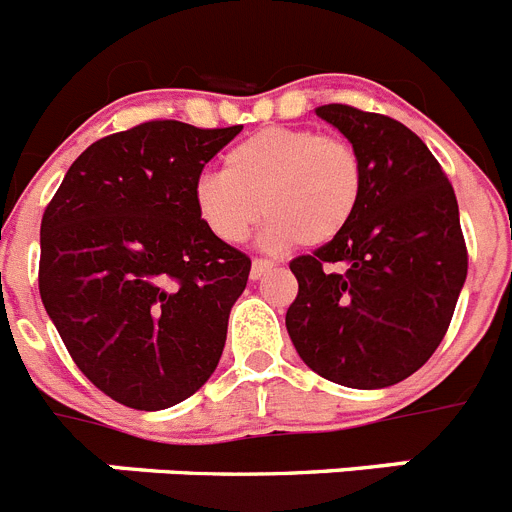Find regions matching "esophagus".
Masks as SVG:
<instances>
[{"instance_id": "esophagus-1", "label": "esophagus", "mask_w": 512, "mask_h": 512, "mask_svg": "<svg viewBox=\"0 0 512 512\" xmlns=\"http://www.w3.org/2000/svg\"><path fill=\"white\" fill-rule=\"evenodd\" d=\"M272 266H274V261H269V259H253L251 279H261L266 272H269V269H272Z\"/></svg>"}]
</instances>
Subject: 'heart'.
Masks as SVG:
<instances>
[{"label":"heart","instance_id":"heart-1","mask_svg":"<svg viewBox=\"0 0 512 512\" xmlns=\"http://www.w3.org/2000/svg\"><path fill=\"white\" fill-rule=\"evenodd\" d=\"M360 194V155L347 139L290 126L235 144L222 173H204L191 191L196 214L227 246L243 243L264 214L269 248L326 246L347 230Z\"/></svg>","mask_w":512,"mask_h":512}]
</instances>
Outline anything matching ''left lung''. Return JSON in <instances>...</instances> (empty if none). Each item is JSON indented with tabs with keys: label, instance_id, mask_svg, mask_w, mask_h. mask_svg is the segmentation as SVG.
<instances>
[{
	"label": "left lung",
	"instance_id": "obj_1",
	"mask_svg": "<svg viewBox=\"0 0 512 512\" xmlns=\"http://www.w3.org/2000/svg\"><path fill=\"white\" fill-rule=\"evenodd\" d=\"M316 116L360 155L362 194L339 238L292 259L298 298L287 334L313 373L347 388H386L443 342L466 282L453 186L399 121L331 103Z\"/></svg>",
	"mask_w": 512,
	"mask_h": 512
}]
</instances>
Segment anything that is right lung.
Here are the masks:
<instances>
[{"mask_svg":"<svg viewBox=\"0 0 512 512\" xmlns=\"http://www.w3.org/2000/svg\"><path fill=\"white\" fill-rule=\"evenodd\" d=\"M243 126L147 121L90 144L41 220L38 290L87 381L157 412L214 373L251 259L196 214L194 183Z\"/></svg>","mask_w":512,"mask_h":512,"instance_id":"1","label":"right lung"}]
</instances>
